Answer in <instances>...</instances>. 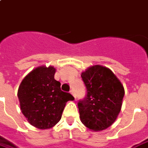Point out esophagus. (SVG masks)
<instances>
[{"label":"esophagus","mask_w":148,"mask_h":148,"mask_svg":"<svg viewBox=\"0 0 148 148\" xmlns=\"http://www.w3.org/2000/svg\"><path fill=\"white\" fill-rule=\"evenodd\" d=\"M70 93H71V94H72V95H73V97H74V98L76 99V95H75V92H74V90H71V91H70Z\"/></svg>","instance_id":"34e87169"}]
</instances>
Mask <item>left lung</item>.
I'll return each mask as SVG.
<instances>
[{"instance_id": "1", "label": "left lung", "mask_w": 148, "mask_h": 148, "mask_svg": "<svg viewBox=\"0 0 148 148\" xmlns=\"http://www.w3.org/2000/svg\"><path fill=\"white\" fill-rule=\"evenodd\" d=\"M86 95L79 100L80 119L95 131L111 126L121 112L125 90L121 81L107 67L95 65L81 73Z\"/></svg>"}]
</instances>
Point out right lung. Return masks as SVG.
I'll use <instances>...</instances> for the list:
<instances>
[{
    "label": "right lung",
    "mask_w": 148,
    "mask_h": 148,
    "mask_svg": "<svg viewBox=\"0 0 148 148\" xmlns=\"http://www.w3.org/2000/svg\"><path fill=\"white\" fill-rule=\"evenodd\" d=\"M54 73L51 66L36 67L25 76L18 90L22 113L32 125L40 130L54 126L62 117L66 103L74 99L71 94L61 90Z\"/></svg>",
    "instance_id": "right-lung-1"
}]
</instances>
